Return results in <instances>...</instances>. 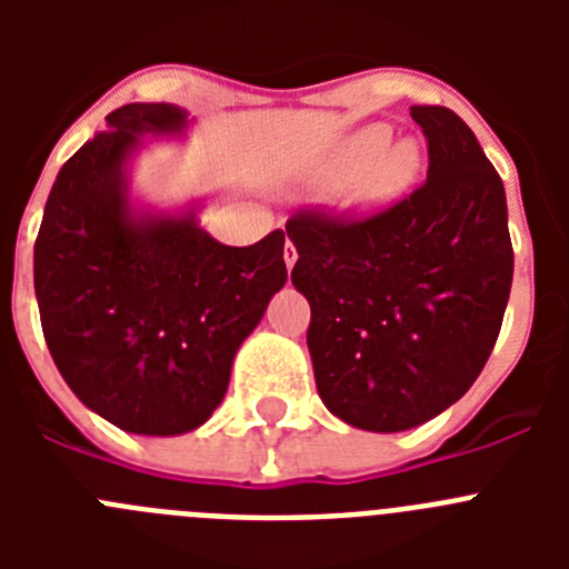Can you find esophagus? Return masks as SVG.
I'll return each instance as SVG.
<instances>
[{
	"label": "esophagus",
	"mask_w": 569,
	"mask_h": 569,
	"mask_svg": "<svg viewBox=\"0 0 569 569\" xmlns=\"http://www.w3.org/2000/svg\"><path fill=\"white\" fill-rule=\"evenodd\" d=\"M296 259H299V253H296L293 241H288V244H284V264H288V270H293Z\"/></svg>",
	"instance_id": "34e87169"
}]
</instances>
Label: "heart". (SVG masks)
<instances>
[{
    "mask_svg": "<svg viewBox=\"0 0 569 569\" xmlns=\"http://www.w3.org/2000/svg\"><path fill=\"white\" fill-rule=\"evenodd\" d=\"M393 130L387 124H370V128L356 130L339 153V170L345 176L365 173L361 196L367 202H387L399 196L407 184L419 173L421 153L419 144L410 139L390 144Z\"/></svg>",
    "mask_w": 569,
    "mask_h": 569,
    "instance_id": "1",
    "label": "heart"
}]
</instances>
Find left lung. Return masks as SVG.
Masks as SVG:
<instances>
[{
    "label": "left lung",
    "mask_w": 569,
    "mask_h": 569,
    "mask_svg": "<svg viewBox=\"0 0 569 569\" xmlns=\"http://www.w3.org/2000/svg\"><path fill=\"white\" fill-rule=\"evenodd\" d=\"M410 116L427 139L413 193L367 216L299 210L284 228L321 401L373 433L425 425L470 390L512 284L501 176L450 108Z\"/></svg>",
    "instance_id": "1"
}]
</instances>
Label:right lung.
Instances as JSON below:
<instances>
[{
    "label": "right lung",
    "mask_w": 569,
    "mask_h": 569,
    "mask_svg": "<svg viewBox=\"0 0 569 569\" xmlns=\"http://www.w3.org/2000/svg\"><path fill=\"white\" fill-rule=\"evenodd\" d=\"M176 104H122L59 170L33 248L48 350L84 407L128 433L210 419L230 367L288 281L284 230L228 248L196 213L136 216L124 164L139 136L182 133Z\"/></svg>",
    "instance_id": "1"
}]
</instances>
